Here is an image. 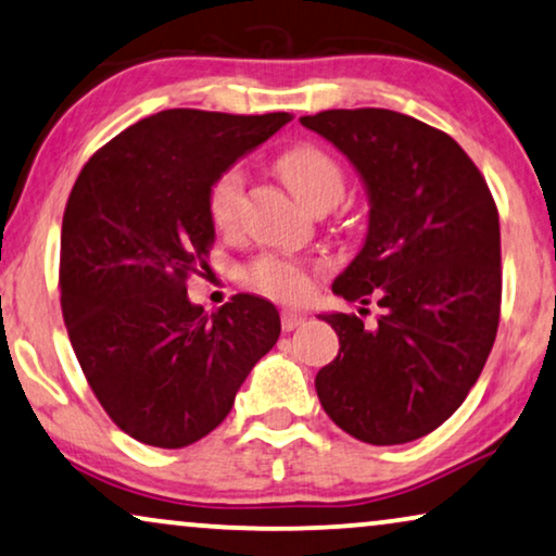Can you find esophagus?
<instances>
[{
  "label": "esophagus",
  "mask_w": 556,
  "mask_h": 556,
  "mask_svg": "<svg viewBox=\"0 0 556 556\" xmlns=\"http://www.w3.org/2000/svg\"><path fill=\"white\" fill-rule=\"evenodd\" d=\"M303 316L301 311H291V308H286L283 314H280V324H283V331H293L295 326H301L303 324Z\"/></svg>",
  "instance_id": "34e87169"
}]
</instances>
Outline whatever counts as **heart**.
<instances>
[{"label": "heart", "mask_w": 556, "mask_h": 556, "mask_svg": "<svg viewBox=\"0 0 556 556\" xmlns=\"http://www.w3.org/2000/svg\"><path fill=\"white\" fill-rule=\"evenodd\" d=\"M278 174L283 177L295 200L306 204L308 210L331 207L344 194V172H341V166L324 149L311 147V143H299V147L283 151L278 159ZM242 187H245V177H242L238 166L223 172L212 181L207 210L212 225L219 232H232L238 227ZM248 278L257 291L283 301H299L311 291L306 263L288 261V257H261V261L250 265Z\"/></svg>", "instance_id": "obj_1"}]
</instances>
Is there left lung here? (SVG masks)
Here are the masks:
<instances>
[{
  "label": "left lung",
  "instance_id": "left-lung-1",
  "mask_svg": "<svg viewBox=\"0 0 556 556\" xmlns=\"http://www.w3.org/2000/svg\"><path fill=\"white\" fill-rule=\"evenodd\" d=\"M301 124L352 162L369 200L362 250L333 293L382 308L375 326L321 314L339 354L318 369V400L362 443H409L463 405L491 354L501 311L496 202L451 136L405 113L337 109Z\"/></svg>",
  "mask_w": 556,
  "mask_h": 556
}]
</instances>
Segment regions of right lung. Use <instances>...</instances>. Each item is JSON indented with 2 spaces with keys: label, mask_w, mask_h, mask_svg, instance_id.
<instances>
[{
  "label": "right lung",
  "mask_w": 556,
  "mask_h": 556,
  "mask_svg": "<svg viewBox=\"0 0 556 556\" xmlns=\"http://www.w3.org/2000/svg\"><path fill=\"white\" fill-rule=\"evenodd\" d=\"M291 118L159 111L105 143L75 181L60 238L67 337L98 402L139 443L207 435L276 346L270 301L238 293L204 314L187 280L210 270L212 181Z\"/></svg>",
  "instance_id": "add662e5"
}]
</instances>
